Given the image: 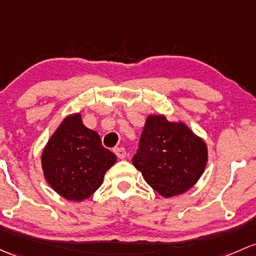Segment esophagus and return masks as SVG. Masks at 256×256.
I'll list each match as a JSON object with an SVG mask.
<instances>
[{
  "mask_svg": "<svg viewBox=\"0 0 256 256\" xmlns=\"http://www.w3.org/2000/svg\"><path fill=\"white\" fill-rule=\"evenodd\" d=\"M115 154L118 156V157L120 158V160H122V158L126 157V150L124 148H121V147H118V148L114 150Z\"/></svg>",
  "mask_w": 256,
  "mask_h": 256,
  "instance_id": "esophagus-1",
  "label": "esophagus"
}]
</instances>
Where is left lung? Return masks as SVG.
<instances>
[{"mask_svg":"<svg viewBox=\"0 0 256 256\" xmlns=\"http://www.w3.org/2000/svg\"><path fill=\"white\" fill-rule=\"evenodd\" d=\"M208 160L206 142L182 121L146 118L132 163L163 198L182 195L198 182Z\"/></svg>","mask_w":256,"mask_h":256,"instance_id":"left-lung-1","label":"left lung"}]
</instances>
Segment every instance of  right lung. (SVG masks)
I'll return each instance as SVG.
<instances>
[{"instance_id": "1", "label": "right lung", "mask_w": 256, "mask_h": 256, "mask_svg": "<svg viewBox=\"0 0 256 256\" xmlns=\"http://www.w3.org/2000/svg\"><path fill=\"white\" fill-rule=\"evenodd\" d=\"M45 180L61 198L80 202L98 190L116 156L102 146L96 131L86 128L80 112L67 115L42 152Z\"/></svg>"}]
</instances>
